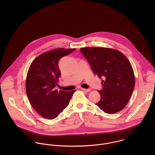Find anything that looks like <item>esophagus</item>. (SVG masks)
Segmentation results:
<instances>
[{"mask_svg": "<svg viewBox=\"0 0 155 155\" xmlns=\"http://www.w3.org/2000/svg\"><path fill=\"white\" fill-rule=\"evenodd\" d=\"M82 91H86V92H90L91 91V89H85V88H81Z\"/></svg>", "mask_w": 155, "mask_h": 155, "instance_id": "esophagus-1", "label": "esophagus"}]
</instances>
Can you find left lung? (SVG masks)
Listing matches in <instances>:
<instances>
[{"label": "left lung", "instance_id": "8db88e82", "mask_svg": "<svg viewBox=\"0 0 155 155\" xmlns=\"http://www.w3.org/2000/svg\"><path fill=\"white\" fill-rule=\"evenodd\" d=\"M91 70L101 81L102 88L98 91L101 99L96 105L104 112L113 114L127 104L135 87L133 67L120 52L107 48H82Z\"/></svg>", "mask_w": 155, "mask_h": 155}]
</instances>
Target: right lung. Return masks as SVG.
Here are the masks:
<instances>
[{
  "label": "right lung",
  "instance_id": "obj_1",
  "mask_svg": "<svg viewBox=\"0 0 155 155\" xmlns=\"http://www.w3.org/2000/svg\"><path fill=\"white\" fill-rule=\"evenodd\" d=\"M75 49L58 48L46 52L36 57L29 67L25 82L26 94L32 107L46 119L58 117L67 107L75 92H58L55 89L61 75L58 61Z\"/></svg>",
  "mask_w": 155,
  "mask_h": 155
}]
</instances>
